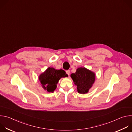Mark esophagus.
I'll list each match as a JSON object with an SVG mask.
<instances>
[{
    "label": "esophagus",
    "instance_id": "1",
    "mask_svg": "<svg viewBox=\"0 0 132 132\" xmlns=\"http://www.w3.org/2000/svg\"><path fill=\"white\" fill-rule=\"evenodd\" d=\"M66 73L68 75V76H69V74H70V71L69 70H66Z\"/></svg>",
    "mask_w": 132,
    "mask_h": 132
}]
</instances>
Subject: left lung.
Here are the masks:
<instances>
[{"instance_id": "1", "label": "left lung", "mask_w": 132, "mask_h": 132, "mask_svg": "<svg viewBox=\"0 0 132 132\" xmlns=\"http://www.w3.org/2000/svg\"><path fill=\"white\" fill-rule=\"evenodd\" d=\"M70 77L75 85L77 86L78 93L85 94L88 92L95 81V73L85 67H79Z\"/></svg>"}]
</instances>
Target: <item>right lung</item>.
Masks as SVG:
<instances>
[{"label":"right lung","instance_id":"add662e5","mask_svg":"<svg viewBox=\"0 0 132 132\" xmlns=\"http://www.w3.org/2000/svg\"><path fill=\"white\" fill-rule=\"evenodd\" d=\"M68 77V75L63 69H55L48 67L39 77L43 88L48 92H53L57 87V84L61 78Z\"/></svg>","mask_w":132,"mask_h":132}]
</instances>
